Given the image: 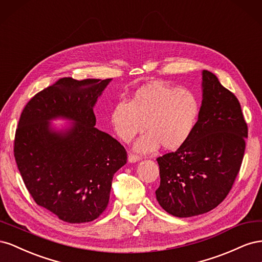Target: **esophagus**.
<instances>
[{
	"instance_id": "obj_1",
	"label": "esophagus",
	"mask_w": 262,
	"mask_h": 262,
	"mask_svg": "<svg viewBox=\"0 0 262 262\" xmlns=\"http://www.w3.org/2000/svg\"><path fill=\"white\" fill-rule=\"evenodd\" d=\"M140 160H141V157L139 155H136V154H129V156H128V161L130 163H136Z\"/></svg>"
}]
</instances>
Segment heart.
Returning <instances> with one entry per match:
<instances>
[{
	"label": "heart",
	"instance_id": "obj_1",
	"mask_svg": "<svg viewBox=\"0 0 262 262\" xmlns=\"http://www.w3.org/2000/svg\"><path fill=\"white\" fill-rule=\"evenodd\" d=\"M199 112V101L193 93L153 82L140 87L128 102L118 101L110 121L119 139L125 143L143 131L145 124L147 132L134 146L138 152H153L160 145L173 150L191 136Z\"/></svg>",
	"mask_w": 262,
	"mask_h": 262
}]
</instances>
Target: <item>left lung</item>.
<instances>
[{
    "instance_id": "8db88e82",
    "label": "left lung",
    "mask_w": 262,
    "mask_h": 262,
    "mask_svg": "<svg viewBox=\"0 0 262 262\" xmlns=\"http://www.w3.org/2000/svg\"><path fill=\"white\" fill-rule=\"evenodd\" d=\"M248 128L235 95L210 71L202 72V105L191 136L157 157L161 207L177 217L207 213L223 201L244 158Z\"/></svg>"
}]
</instances>
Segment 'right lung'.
<instances>
[{"label": "right lung", "instance_id": "right-lung-1", "mask_svg": "<svg viewBox=\"0 0 262 262\" xmlns=\"http://www.w3.org/2000/svg\"><path fill=\"white\" fill-rule=\"evenodd\" d=\"M112 81L63 77L24 108L15 133L14 156L35 202L68 223L96 220L107 208L114 175L126 163L125 148L95 128L94 106ZM76 123L62 132L49 121Z\"/></svg>", "mask_w": 262, "mask_h": 262}]
</instances>
